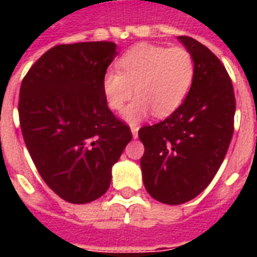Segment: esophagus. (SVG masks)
Here are the masks:
<instances>
[{
  "label": "esophagus",
  "mask_w": 257,
  "mask_h": 257,
  "mask_svg": "<svg viewBox=\"0 0 257 257\" xmlns=\"http://www.w3.org/2000/svg\"><path fill=\"white\" fill-rule=\"evenodd\" d=\"M131 132H132V136H134V139H138V134H139V126H138V125H132V126H131Z\"/></svg>",
  "instance_id": "1"
}]
</instances>
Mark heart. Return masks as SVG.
Here are the masks:
<instances>
[{
    "instance_id": "b5f03b06",
    "label": "heart",
    "mask_w": 257,
    "mask_h": 257,
    "mask_svg": "<svg viewBox=\"0 0 257 257\" xmlns=\"http://www.w3.org/2000/svg\"><path fill=\"white\" fill-rule=\"evenodd\" d=\"M115 70H107L101 78L104 100L119 111L135 92L123 118L138 123L153 111L156 117H168L183 104L193 85L195 63L186 48L138 44L117 59Z\"/></svg>"
}]
</instances>
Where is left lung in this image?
Segmentation results:
<instances>
[{
  "label": "left lung",
  "mask_w": 257,
  "mask_h": 257,
  "mask_svg": "<svg viewBox=\"0 0 257 257\" xmlns=\"http://www.w3.org/2000/svg\"><path fill=\"white\" fill-rule=\"evenodd\" d=\"M178 40L194 58L191 89L167 119L139 129L145 187L168 205L184 204L208 187L228 150L235 114L231 79L217 56L191 37Z\"/></svg>",
  "instance_id": "8db88e82"
}]
</instances>
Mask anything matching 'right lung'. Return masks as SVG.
<instances>
[{
	"label": "right lung",
	"mask_w": 257,
	"mask_h": 257,
	"mask_svg": "<svg viewBox=\"0 0 257 257\" xmlns=\"http://www.w3.org/2000/svg\"><path fill=\"white\" fill-rule=\"evenodd\" d=\"M115 49L108 41L56 45L22 81L19 119L27 150L48 187L71 204L106 193L112 165L132 140L101 92Z\"/></svg>",
	"instance_id": "obj_1"
}]
</instances>
